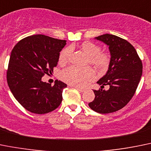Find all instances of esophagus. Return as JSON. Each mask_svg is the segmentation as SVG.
Returning a JSON list of instances; mask_svg holds the SVG:
<instances>
[{
    "label": "esophagus",
    "instance_id": "1",
    "mask_svg": "<svg viewBox=\"0 0 151 151\" xmlns=\"http://www.w3.org/2000/svg\"><path fill=\"white\" fill-rule=\"evenodd\" d=\"M73 87H74V88H75L76 89L78 90L79 91H81V92H83V91H85V89L83 88H81V87H79V86H73Z\"/></svg>",
    "mask_w": 151,
    "mask_h": 151
}]
</instances>
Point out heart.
Instances as JSON below:
<instances>
[{
    "mask_svg": "<svg viewBox=\"0 0 151 151\" xmlns=\"http://www.w3.org/2000/svg\"><path fill=\"white\" fill-rule=\"evenodd\" d=\"M81 48L88 56V63L100 70H105L109 66L110 57L107 53H101V47L91 42H86L81 45ZM71 47H66L63 50L60 55V61L65 63L71 53ZM95 74L92 69L89 68H77L76 67H68L61 73V78L63 81L71 86L83 87L88 82L94 80Z\"/></svg>",
    "mask_w": 151,
    "mask_h": 151,
    "instance_id": "b5f03b06",
    "label": "heart"
}]
</instances>
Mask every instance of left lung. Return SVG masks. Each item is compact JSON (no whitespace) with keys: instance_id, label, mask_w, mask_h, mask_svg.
<instances>
[{"instance_id":"1","label":"left lung","mask_w":151,"mask_h":151,"mask_svg":"<svg viewBox=\"0 0 151 151\" xmlns=\"http://www.w3.org/2000/svg\"><path fill=\"white\" fill-rule=\"evenodd\" d=\"M95 39L109 47L110 62L107 72L97 83L99 90H93L95 98L88 106L98 113H111L122 109L134 95L142 74V63L136 49L125 39L112 34H104ZM108 85V90H103Z\"/></svg>"}]
</instances>
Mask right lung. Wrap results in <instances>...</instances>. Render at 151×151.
I'll return each instance as SVG.
<instances>
[{
    "label": "right lung",
    "mask_w": 151,
    "mask_h": 151,
    "mask_svg": "<svg viewBox=\"0 0 151 151\" xmlns=\"http://www.w3.org/2000/svg\"><path fill=\"white\" fill-rule=\"evenodd\" d=\"M66 40L45 35H33L18 42L11 52L6 80L18 102L29 112L45 114L56 109L63 101L67 85L56 80L53 86L43 82L45 74H51Z\"/></svg>",
    "instance_id": "add662e5"
}]
</instances>
